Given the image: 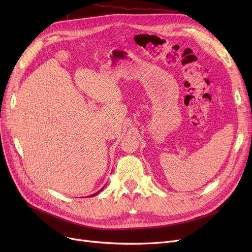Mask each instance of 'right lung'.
Here are the masks:
<instances>
[{"label": "right lung", "instance_id": "add662e5", "mask_svg": "<svg viewBox=\"0 0 252 252\" xmlns=\"http://www.w3.org/2000/svg\"><path fill=\"white\" fill-rule=\"evenodd\" d=\"M101 191H102V189H101L99 192H101ZM99 192H97V193H95V194H93V195H91V196H96V195H97Z\"/></svg>", "mask_w": 252, "mask_h": 252}]
</instances>
